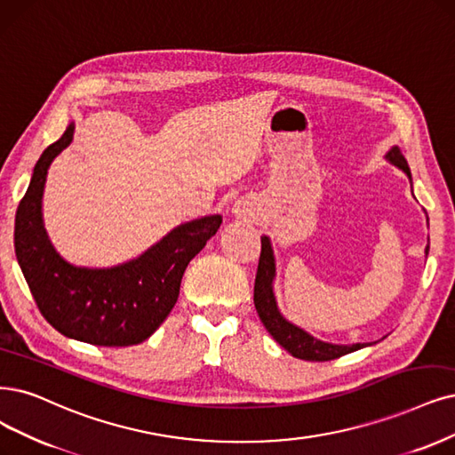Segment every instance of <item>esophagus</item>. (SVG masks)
Returning a JSON list of instances; mask_svg holds the SVG:
<instances>
[{"label": "esophagus", "mask_w": 455, "mask_h": 455, "mask_svg": "<svg viewBox=\"0 0 455 455\" xmlns=\"http://www.w3.org/2000/svg\"><path fill=\"white\" fill-rule=\"evenodd\" d=\"M232 213L234 217L240 219V221H255L259 215V206L253 200L242 198V200H236V204L232 206Z\"/></svg>", "instance_id": "34e87169"}]
</instances>
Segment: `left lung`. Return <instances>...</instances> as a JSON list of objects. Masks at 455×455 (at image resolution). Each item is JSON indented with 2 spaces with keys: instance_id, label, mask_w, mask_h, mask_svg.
<instances>
[{
  "instance_id": "8db88e82",
  "label": "left lung",
  "mask_w": 455,
  "mask_h": 455,
  "mask_svg": "<svg viewBox=\"0 0 455 455\" xmlns=\"http://www.w3.org/2000/svg\"><path fill=\"white\" fill-rule=\"evenodd\" d=\"M386 161H390L394 166L401 168L405 172L412 183L411 176V168L407 164V159L403 157L397 146H394L388 154L384 156ZM262 242V251H260V259H259V270H257V279H255V307L260 316L262 324L266 330L270 331L272 338L284 348L294 358L299 360H307V362H328L335 360L339 356L348 355V352H355L363 348V343H352V345H335L328 341H321L313 338L311 333L306 330H301L299 326L289 323L284 318L277 307V299L274 294V281H275V257H274V249L272 242L267 236L260 238ZM429 253V245L426 247V257Z\"/></svg>"
}]
</instances>
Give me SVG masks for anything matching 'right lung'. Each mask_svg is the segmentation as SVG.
<instances>
[{
	"label": "right lung",
	"mask_w": 455,
	"mask_h": 455,
	"mask_svg": "<svg viewBox=\"0 0 455 455\" xmlns=\"http://www.w3.org/2000/svg\"><path fill=\"white\" fill-rule=\"evenodd\" d=\"M71 122L33 168L14 219V253L33 299L65 338L99 347L146 341L172 311L185 267L221 227V215L181 223L137 259L112 267L67 262L50 242L43 223L48 168L73 142Z\"/></svg>",
	"instance_id": "1"
}]
</instances>
